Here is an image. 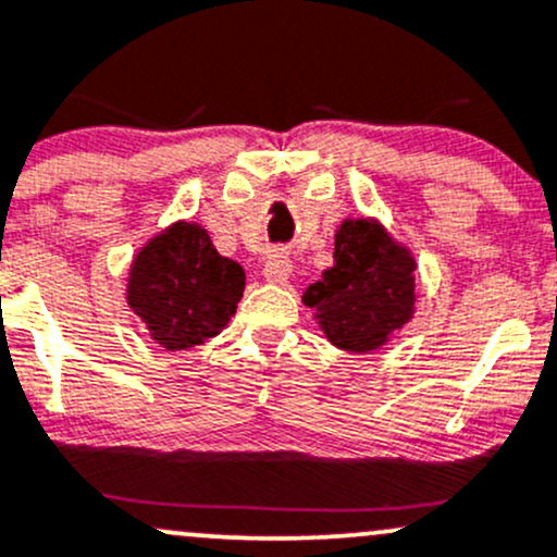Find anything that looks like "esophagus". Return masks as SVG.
<instances>
[{"instance_id":"1","label":"esophagus","mask_w":557,"mask_h":557,"mask_svg":"<svg viewBox=\"0 0 557 557\" xmlns=\"http://www.w3.org/2000/svg\"><path fill=\"white\" fill-rule=\"evenodd\" d=\"M293 272V261L288 256V250H272L267 256V264H264V277L267 283H288Z\"/></svg>"}]
</instances>
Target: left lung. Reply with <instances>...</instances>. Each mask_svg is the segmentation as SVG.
Returning <instances> with one entry per match:
<instances>
[{
  "mask_svg": "<svg viewBox=\"0 0 557 557\" xmlns=\"http://www.w3.org/2000/svg\"><path fill=\"white\" fill-rule=\"evenodd\" d=\"M335 264L304 293L322 333L351 354L381 348L414 311V259L375 219H346Z\"/></svg>",
  "mask_w": 557,
  "mask_h": 557,
  "instance_id": "left-lung-1",
  "label": "left lung"
}]
</instances>
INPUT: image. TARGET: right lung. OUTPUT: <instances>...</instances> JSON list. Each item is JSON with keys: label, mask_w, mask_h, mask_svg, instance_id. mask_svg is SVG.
Returning <instances> with one entry per match:
<instances>
[{"label": "right lung", "mask_w": 557, "mask_h": 557, "mask_svg": "<svg viewBox=\"0 0 557 557\" xmlns=\"http://www.w3.org/2000/svg\"><path fill=\"white\" fill-rule=\"evenodd\" d=\"M243 288L246 272L219 256L209 232L176 222L134 256L126 301L156 344L182 351L222 333Z\"/></svg>", "instance_id": "obj_1"}]
</instances>
